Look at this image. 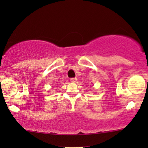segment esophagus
I'll return each mask as SVG.
<instances>
[{"label": "esophagus", "instance_id": "esophagus-1", "mask_svg": "<svg viewBox=\"0 0 148 148\" xmlns=\"http://www.w3.org/2000/svg\"><path fill=\"white\" fill-rule=\"evenodd\" d=\"M70 81H71V82L75 83L76 81H77V79H76V78H72V79H70Z\"/></svg>", "mask_w": 148, "mask_h": 148}]
</instances>
